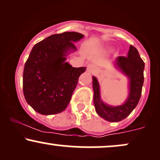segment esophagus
<instances>
[{
  "instance_id": "1",
  "label": "esophagus",
  "mask_w": 160,
  "mask_h": 160,
  "mask_svg": "<svg viewBox=\"0 0 160 160\" xmlns=\"http://www.w3.org/2000/svg\"><path fill=\"white\" fill-rule=\"evenodd\" d=\"M95 70H96V68L94 65L92 64H89V65H87V68H86V71H87L89 74H94L95 72Z\"/></svg>"
}]
</instances>
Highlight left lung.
<instances>
[{
    "mask_svg": "<svg viewBox=\"0 0 160 160\" xmlns=\"http://www.w3.org/2000/svg\"><path fill=\"white\" fill-rule=\"evenodd\" d=\"M114 63L116 68L127 77L128 80V95L122 104L112 106L104 103L101 98L98 80L95 77H92L93 102L95 111L99 117L112 122L124 120L137 106L144 83V62L141 59L137 49L132 45L129 47L127 56H118Z\"/></svg>",
    "mask_w": 160,
    "mask_h": 160,
    "instance_id": "8db88e82",
    "label": "left lung"
}]
</instances>
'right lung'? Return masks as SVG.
I'll use <instances>...</instances> for the list:
<instances>
[{"instance_id":"1","label":"right lung","mask_w":160,"mask_h":160,"mask_svg":"<svg viewBox=\"0 0 160 160\" xmlns=\"http://www.w3.org/2000/svg\"><path fill=\"white\" fill-rule=\"evenodd\" d=\"M78 32L52 34L33 47L23 71V93L27 103L43 115L65 111L79 77L86 67L74 68L66 62L74 46L83 38Z\"/></svg>"}]
</instances>
